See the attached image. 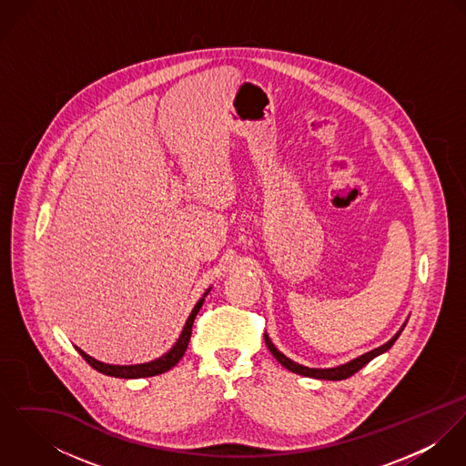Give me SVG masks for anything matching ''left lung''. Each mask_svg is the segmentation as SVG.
<instances>
[{"instance_id":"obj_1","label":"left lung","mask_w":466,"mask_h":466,"mask_svg":"<svg viewBox=\"0 0 466 466\" xmlns=\"http://www.w3.org/2000/svg\"><path fill=\"white\" fill-rule=\"evenodd\" d=\"M405 325H407V319H405V323L400 327L399 332L395 333L386 344H382V346H379V348H375V350H371V351H368V353H364V355H360V357H357V359H351V360H348V362H344V364H340V366H333V368H309V366L298 364V362H294L292 359H289L287 355H283V353L272 344V340H270V337H268L267 333H264V337H266V344L267 348H268V351H270V353L274 355V359H276L283 368H287L289 371L298 373V375H303V377H310V379H319V380H344V379L351 377L353 373H357L360 368H364L370 360H373L375 357H379V355H382L384 351H388V350L395 344V340L399 339L400 333L405 329Z\"/></svg>"}]
</instances>
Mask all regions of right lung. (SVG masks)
<instances>
[{
	"label": "right lung",
	"instance_id": "obj_1",
	"mask_svg": "<svg viewBox=\"0 0 466 466\" xmlns=\"http://www.w3.org/2000/svg\"><path fill=\"white\" fill-rule=\"evenodd\" d=\"M209 290H211V287L202 294V298L196 303V307L192 309V312H190V316H188V319H187V323H185V327L181 330V335L177 337L174 346L167 353H163L161 357H157L154 360H148V362H143V364H124V366L122 364H106L102 360L93 359L86 351H82L78 346H75V350L84 357V360L91 368H95L96 371H100V373H104L107 377H116V379H145V377L161 375V373L172 370L183 359V355H185V351L188 348L190 337H192L194 319H196V316H198V312H199L200 307L204 303V298L208 296Z\"/></svg>",
	"mask_w": 466,
	"mask_h": 466
}]
</instances>
